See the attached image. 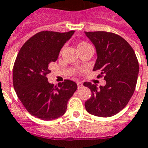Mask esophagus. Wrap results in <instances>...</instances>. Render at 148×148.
Masks as SVG:
<instances>
[{
    "label": "esophagus",
    "instance_id": "1",
    "mask_svg": "<svg viewBox=\"0 0 148 148\" xmlns=\"http://www.w3.org/2000/svg\"><path fill=\"white\" fill-rule=\"evenodd\" d=\"M77 86L78 88H80V87H82L83 86V84H82V82H77Z\"/></svg>",
    "mask_w": 148,
    "mask_h": 148
}]
</instances>
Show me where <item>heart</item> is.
<instances>
[{
  "mask_svg": "<svg viewBox=\"0 0 148 148\" xmlns=\"http://www.w3.org/2000/svg\"><path fill=\"white\" fill-rule=\"evenodd\" d=\"M87 45H90L89 43H87L86 42H82L77 45V49H81V48H82V47L87 46Z\"/></svg>",
  "mask_w": 148,
  "mask_h": 148,
  "instance_id": "obj_1",
  "label": "heart"
}]
</instances>
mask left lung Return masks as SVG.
<instances>
[{"label":"left lung","instance_id":"obj_1","mask_svg":"<svg viewBox=\"0 0 148 148\" xmlns=\"http://www.w3.org/2000/svg\"><path fill=\"white\" fill-rule=\"evenodd\" d=\"M95 45L98 58L94 71H100L97 77H104V86L90 82L83 85L91 90L86 101L87 112L99 117H110L127 105L134 94L139 74V62L135 53L124 38L106 31L85 32Z\"/></svg>","mask_w":148,"mask_h":148}]
</instances>
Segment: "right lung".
I'll return each instance as SVG.
<instances>
[{
  "label": "right lung",
  "mask_w": 148,
  "mask_h": 148,
  "mask_svg": "<svg viewBox=\"0 0 148 148\" xmlns=\"http://www.w3.org/2000/svg\"><path fill=\"white\" fill-rule=\"evenodd\" d=\"M74 30L42 31L25 42L13 65V83L18 99L29 113L42 120H52L66 111L67 102L77 90L74 82L65 79L54 86L48 82L49 64L54 62Z\"/></svg>",
  "instance_id": "add662e5"
}]
</instances>
